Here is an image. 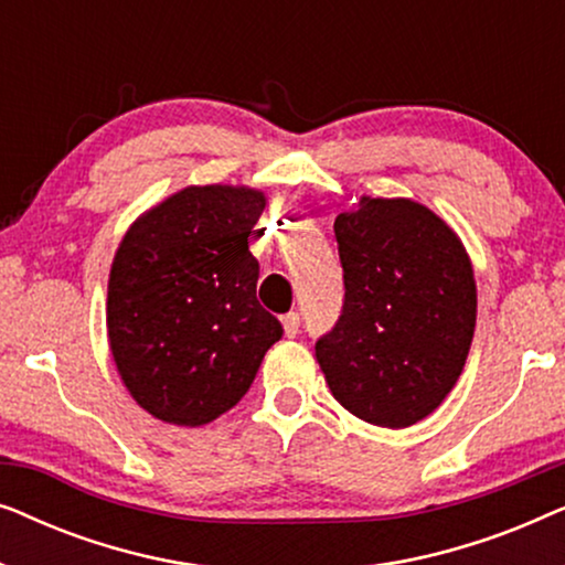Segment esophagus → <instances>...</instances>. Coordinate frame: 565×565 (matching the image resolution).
I'll list each match as a JSON object with an SVG mask.
<instances>
[{"label":"esophagus","instance_id":"esophagus-1","mask_svg":"<svg viewBox=\"0 0 565 565\" xmlns=\"http://www.w3.org/2000/svg\"><path fill=\"white\" fill-rule=\"evenodd\" d=\"M282 329H285V337H296L298 331H300V316L296 313V311H290V313H285L282 316Z\"/></svg>","mask_w":565,"mask_h":565}]
</instances>
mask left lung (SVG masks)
Listing matches in <instances>:
<instances>
[{"label":"left lung","mask_w":565,"mask_h":565,"mask_svg":"<svg viewBox=\"0 0 565 565\" xmlns=\"http://www.w3.org/2000/svg\"><path fill=\"white\" fill-rule=\"evenodd\" d=\"M344 308L316 342L339 404L404 429L447 398L476 331V277L460 236L427 205L362 195L334 221Z\"/></svg>","instance_id":"1"}]
</instances>
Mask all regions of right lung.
Listing matches in <instances>:
<instances>
[{"instance_id":"obj_1","label":"right lung","mask_w":565,"mask_h":565,"mask_svg":"<svg viewBox=\"0 0 565 565\" xmlns=\"http://www.w3.org/2000/svg\"><path fill=\"white\" fill-rule=\"evenodd\" d=\"M265 205V192L246 184H190L138 215L118 244L107 339L122 385L153 419H218L282 337L257 300L249 252Z\"/></svg>"}]
</instances>
